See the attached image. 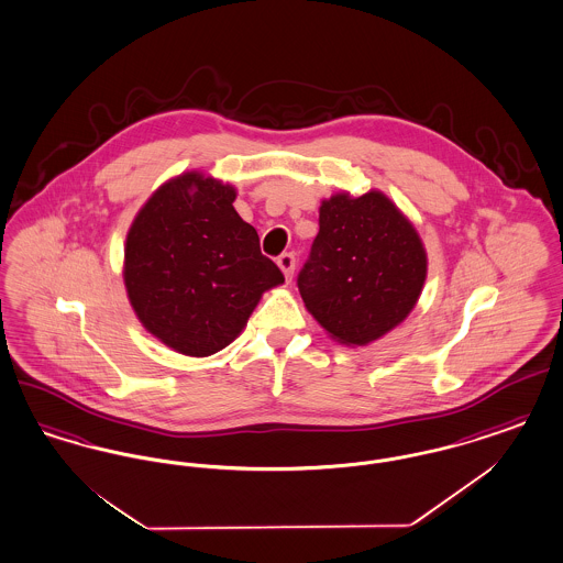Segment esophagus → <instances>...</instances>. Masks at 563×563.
Wrapping results in <instances>:
<instances>
[{
	"instance_id": "34e87169",
	"label": "esophagus",
	"mask_w": 563,
	"mask_h": 563,
	"mask_svg": "<svg viewBox=\"0 0 563 563\" xmlns=\"http://www.w3.org/2000/svg\"><path fill=\"white\" fill-rule=\"evenodd\" d=\"M278 268H280V272L285 274V278L287 280H291V276H294V269H295V257L294 253H283L280 257H278Z\"/></svg>"
}]
</instances>
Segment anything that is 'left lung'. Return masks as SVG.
I'll return each instance as SVG.
<instances>
[{
    "instance_id": "1",
    "label": "left lung",
    "mask_w": 563,
    "mask_h": 563,
    "mask_svg": "<svg viewBox=\"0 0 563 563\" xmlns=\"http://www.w3.org/2000/svg\"><path fill=\"white\" fill-rule=\"evenodd\" d=\"M297 285L306 310L342 346H367L416 308L429 255L409 217L379 189L331 194Z\"/></svg>"
}]
</instances>
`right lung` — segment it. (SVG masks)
Returning <instances> with one entry per match:
<instances>
[{
    "mask_svg": "<svg viewBox=\"0 0 563 563\" xmlns=\"http://www.w3.org/2000/svg\"><path fill=\"white\" fill-rule=\"evenodd\" d=\"M236 188L186 170L134 214L122 278L139 322L166 349L211 356L230 346L262 295L285 276L234 209Z\"/></svg>",
    "mask_w": 563,
    "mask_h": 563,
    "instance_id": "obj_1",
    "label": "right lung"
}]
</instances>
